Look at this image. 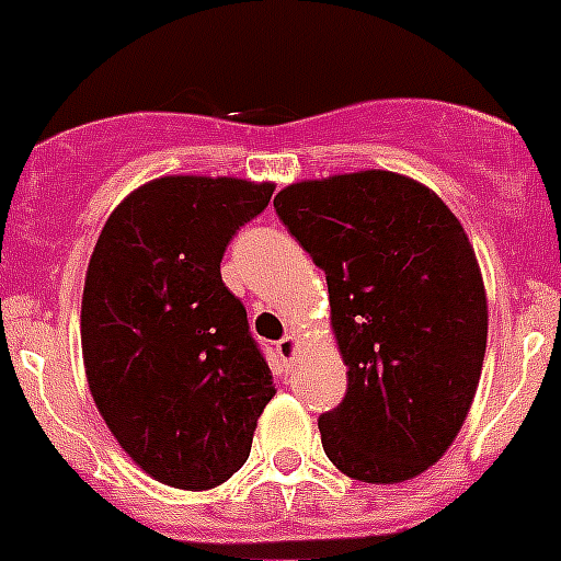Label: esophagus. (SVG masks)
<instances>
[{"label": "esophagus", "mask_w": 561, "mask_h": 561, "mask_svg": "<svg viewBox=\"0 0 561 561\" xmlns=\"http://www.w3.org/2000/svg\"><path fill=\"white\" fill-rule=\"evenodd\" d=\"M275 351H277V356L284 358V362H295L297 351H300V344H297L295 333H286V336L275 344Z\"/></svg>", "instance_id": "34e87169"}]
</instances>
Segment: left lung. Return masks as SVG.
Returning a JSON list of instances; mask_svg holds the SVG:
<instances>
[{"mask_svg":"<svg viewBox=\"0 0 561 561\" xmlns=\"http://www.w3.org/2000/svg\"><path fill=\"white\" fill-rule=\"evenodd\" d=\"M275 210L325 272L347 392L320 417L328 459L400 484L445 456L479 389L486 291L454 210L428 186L367 169L291 183Z\"/></svg>","mask_w":561,"mask_h":561,"instance_id":"left-lung-1","label":"left lung"}]
</instances>
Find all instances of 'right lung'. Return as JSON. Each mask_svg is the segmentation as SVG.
Here are the masks:
<instances>
[{"instance_id":"obj_1","label":"right lung","mask_w":561,"mask_h":561,"mask_svg":"<svg viewBox=\"0 0 561 561\" xmlns=\"http://www.w3.org/2000/svg\"><path fill=\"white\" fill-rule=\"evenodd\" d=\"M272 192L239 178L150 180L113 208L91 253L80 311L89 389L125 454L174 490L225 484L275 394L219 272Z\"/></svg>"}]
</instances>
